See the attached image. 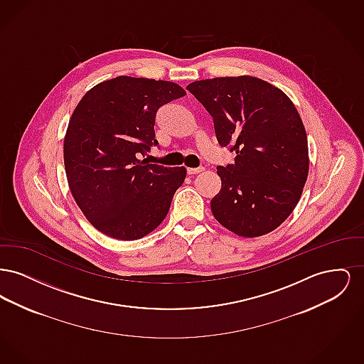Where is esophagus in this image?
Wrapping results in <instances>:
<instances>
[{"mask_svg": "<svg viewBox=\"0 0 364 364\" xmlns=\"http://www.w3.org/2000/svg\"><path fill=\"white\" fill-rule=\"evenodd\" d=\"M203 171H205L203 166H199V168H188V169H187V173L192 176V174L200 173V172H203Z\"/></svg>", "mask_w": 364, "mask_h": 364, "instance_id": "34e87169", "label": "esophagus"}]
</instances>
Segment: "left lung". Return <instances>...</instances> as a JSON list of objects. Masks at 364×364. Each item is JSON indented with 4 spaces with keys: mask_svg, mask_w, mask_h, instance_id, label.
Instances as JSON below:
<instances>
[{
    "mask_svg": "<svg viewBox=\"0 0 364 364\" xmlns=\"http://www.w3.org/2000/svg\"><path fill=\"white\" fill-rule=\"evenodd\" d=\"M213 117L220 146L235 164L218 166L221 190L210 206L215 220L242 237L281 225L296 208L309 176V144L294 102L254 77H214L187 86Z\"/></svg>",
    "mask_w": 364,
    "mask_h": 364,
    "instance_id": "1",
    "label": "left lung"
}]
</instances>
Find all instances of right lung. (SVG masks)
<instances>
[{"label": "right lung", "mask_w": 364, "mask_h": 364, "mask_svg": "<svg viewBox=\"0 0 364 364\" xmlns=\"http://www.w3.org/2000/svg\"><path fill=\"white\" fill-rule=\"evenodd\" d=\"M184 95L172 82L119 76L88 90L73 110L64 139L70 193L106 236L138 240L165 220L187 171L139 154L158 144V109Z\"/></svg>", "instance_id": "1"}]
</instances>
